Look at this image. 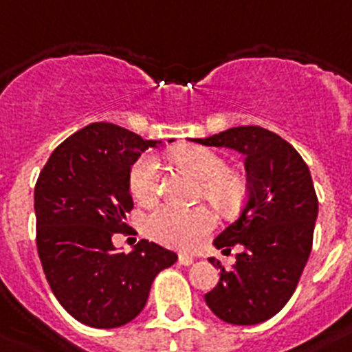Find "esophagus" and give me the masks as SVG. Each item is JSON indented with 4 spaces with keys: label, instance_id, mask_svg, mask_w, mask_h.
Segmentation results:
<instances>
[{
    "label": "esophagus",
    "instance_id": "obj_1",
    "mask_svg": "<svg viewBox=\"0 0 352 352\" xmlns=\"http://www.w3.org/2000/svg\"><path fill=\"white\" fill-rule=\"evenodd\" d=\"M179 264H183V266H190V264L194 263V257L192 255H187V254H183L179 255Z\"/></svg>",
    "mask_w": 352,
    "mask_h": 352
}]
</instances>
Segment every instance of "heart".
<instances>
[{
	"label": "heart",
	"instance_id": "heart-1",
	"mask_svg": "<svg viewBox=\"0 0 352 352\" xmlns=\"http://www.w3.org/2000/svg\"><path fill=\"white\" fill-rule=\"evenodd\" d=\"M174 160L192 170L201 179V194L221 210H232L243 201L246 192L245 176L226 167L223 156L201 145H187L174 151ZM158 185V165L153 156H142L129 173V190L135 199L151 201ZM216 226L210 208H179L162 205L145 221L147 234L170 248L190 252Z\"/></svg>",
	"mask_w": 352,
	"mask_h": 352
}]
</instances>
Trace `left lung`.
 Returning a JSON list of instances; mask_svg holds the SVG:
<instances>
[{
    "instance_id": "obj_1",
    "label": "left lung",
    "mask_w": 352,
    "mask_h": 352,
    "mask_svg": "<svg viewBox=\"0 0 352 352\" xmlns=\"http://www.w3.org/2000/svg\"><path fill=\"white\" fill-rule=\"evenodd\" d=\"M192 142L245 156L248 196L239 217L214 239L235 254L219 283L205 295L212 313L234 326H255L277 315L292 298L306 266L318 216L311 173L295 147L257 126H241Z\"/></svg>"
}]
</instances>
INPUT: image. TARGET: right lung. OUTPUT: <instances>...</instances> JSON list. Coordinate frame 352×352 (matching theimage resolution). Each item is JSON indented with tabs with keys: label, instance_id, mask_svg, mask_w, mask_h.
Returning a JSON list of instances; mask_svg holds the SVG:
<instances>
[{
	"label": "right lung",
	"instance_id": "right-lung-1",
	"mask_svg": "<svg viewBox=\"0 0 352 352\" xmlns=\"http://www.w3.org/2000/svg\"><path fill=\"white\" fill-rule=\"evenodd\" d=\"M158 145L162 140L95 122L66 138L37 178L41 264L55 298L80 324L113 329L131 322L144 309L156 275L178 261L145 239L129 254L113 245L133 208L131 167Z\"/></svg>",
	"mask_w": 352,
	"mask_h": 352
}]
</instances>
